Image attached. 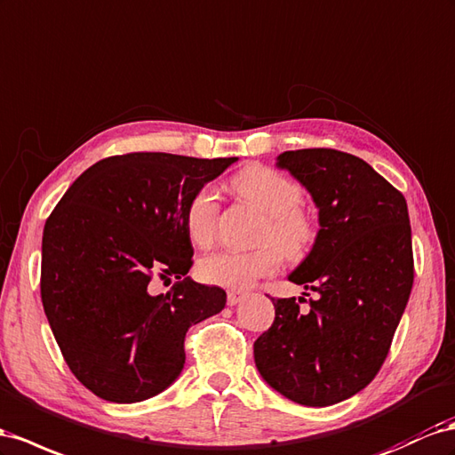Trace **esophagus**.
Segmentation results:
<instances>
[{
    "label": "esophagus",
    "instance_id": "esophagus-1",
    "mask_svg": "<svg viewBox=\"0 0 455 455\" xmlns=\"http://www.w3.org/2000/svg\"><path fill=\"white\" fill-rule=\"evenodd\" d=\"M244 291H228V304L229 306H235L237 302H241L244 299Z\"/></svg>",
    "mask_w": 455,
    "mask_h": 455
}]
</instances>
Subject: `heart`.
<instances>
[{
  "mask_svg": "<svg viewBox=\"0 0 455 455\" xmlns=\"http://www.w3.org/2000/svg\"><path fill=\"white\" fill-rule=\"evenodd\" d=\"M233 189L267 216L262 243H277L287 256H299L314 243L317 228L312 216L299 206L302 189L294 180L267 166H249L233 178ZM216 224L218 195L204 186L193 193L186 206V228L193 243L206 247L214 241ZM276 248L264 244L256 251L214 252L201 260L199 275L204 283L244 289L279 267L281 251Z\"/></svg>",
  "mask_w": 455,
  "mask_h": 455,
  "instance_id": "b5f03b06",
  "label": "heart"
}]
</instances>
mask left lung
<instances>
[{
	"label": "left lung",
	"instance_id": "obj_1",
	"mask_svg": "<svg viewBox=\"0 0 455 455\" xmlns=\"http://www.w3.org/2000/svg\"><path fill=\"white\" fill-rule=\"evenodd\" d=\"M310 191L319 231L289 281L317 292L272 299L275 319L256 339L266 383L310 408L331 406L371 383L390 350L413 285V251L403 195L362 158L335 149L277 156Z\"/></svg>",
	"mask_w": 455,
	"mask_h": 455
}]
</instances>
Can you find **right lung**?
<instances>
[{
  "instance_id": "obj_1",
  "label": "right lung",
  "mask_w": 455,
  "mask_h": 455,
  "mask_svg": "<svg viewBox=\"0 0 455 455\" xmlns=\"http://www.w3.org/2000/svg\"><path fill=\"white\" fill-rule=\"evenodd\" d=\"M237 161L128 153L90 166L47 218L42 302L70 371L95 396L133 403L170 387L188 329L224 310L226 291L186 277V206ZM155 276H176L151 295Z\"/></svg>"
}]
</instances>
